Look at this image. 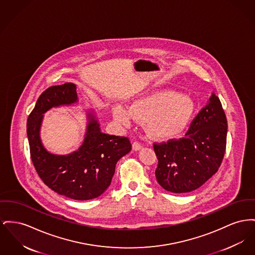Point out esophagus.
<instances>
[{"label": "esophagus", "mask_w": 255, "mask_h": 255, "mask_svg": "<svg viewBox=\"0 0 255 255\" xmlns=\"http://www.w3.org/2000/svg\"><path fill=\"white\" fill-rule=\"evenodd\" d=\"M142 147V143L139 142V141H134L133 142V149L136 151V150H139Z\"/></svg>", "instance_id": "obj_1"}]
</instances>
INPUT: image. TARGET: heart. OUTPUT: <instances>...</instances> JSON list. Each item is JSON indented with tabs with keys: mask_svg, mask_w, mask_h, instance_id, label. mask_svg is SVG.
I'll use <instances>...</instances> for the list:
<instances>
[{
	"mask_svg": "<svg viewBox=\"0 0 255 255\" xmlns=\"http://www.w3.org/2000/svg\"><path fill=\"white\" fill-rule=\"evenodd\" d=\"M195 112L192 99L175 91H159L135 100L129 110L117 107L114 115L117 120L130 124L133 119L145 122L150 135L167 138L177 135L191 120Z\"/></svg>",
	"mask_w": 255,
	"mask_h": 255,
	"instance_id": "1",
	"label": "heart"
}]
</instances>
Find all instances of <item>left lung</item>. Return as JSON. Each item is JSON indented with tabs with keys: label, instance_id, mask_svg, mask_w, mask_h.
Wrapping results in <instances>:
<instances>
[{
	"label": "left lung",
	"instance_id": "obj_1",
	"mask_svg": "<svg viewBox=\"0 0 255 255\" xmlns=\"http://www.w3.org/2000/svg\"><path fill=\"white\" fill-rule=\"evenodd\" d=\"M227 120L219 97L213 92L189 129L180 138H170L153 148L158 159L155 175L168 192L195 191L221 166L226 148Z\"/></svg>",
	"mask_w": 255,
	"mask_h": 255
}]
</instances>
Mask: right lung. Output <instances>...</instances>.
I'll return each instance as SVG.
<instances>
[{
  "label": "right lung",
  "instance_id": "1",
  "mask_svg": "<svg viewBox=\"0 0 255 255\" xmlns=\"http://www.w3.org/2000/svg\"><path fill=\"white\" fill-rule=\"evenodd\" d=\"M74 102V84L48 88L28 118L27 135L31 162L46 186L71 199L89 200L102 195L111 185L118 161L131 151L132 144L127 136L102 133L97 121L90 116L88 132L78 151L66 156L49 153L39 138L42 115L52 107Z\"/></svg>",
  "mask_w": 255,
  "mask_h": 255
}]
</instances>
